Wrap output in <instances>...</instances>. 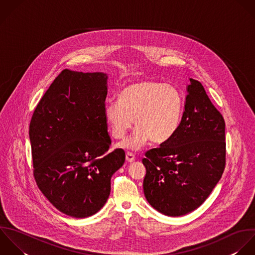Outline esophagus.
I'll use <instances>...</instances> for the list:
<instances>
[{
	"label": "esophagus",
	"mask_w": 255,
	"mask_h": 255,
	"mask_svg": "<svg viewBox=\"0 0 255 255\" xmlns=\"http://www.w3.org/2000/svg\"><path fill=\"white\" fill-rule=\"evenodd\" d=\"M126 161H127L128 163H132L133 161H135V156H134L132 153L127 152V153H126Z\"/></svg>",
	"instance_id": "34e87169"
}]
</instances>
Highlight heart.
Wrapping results in <instances>:
<instances>
[{"mask_svg": "<svg viewBox=\"0 0 255 255\" xmlns=\"http://www.w3.org/2000/svg\"><path fill=\"white\" fill-rule=\"evenodd\" d=\"M182 108V97L175 87L143 79L126 85L119 101H109L104 118L115 139L124 138L135 119L137 128L121 147L138 151L150 139L154 144L169 141L180 125Z\"/></svg>", "mask_w": 255, "mask_h": 255, "instance_id": "obj_1", "label": "heart"}]
</instances>
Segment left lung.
Here are the masks:
<instances>
[{"label":"left lung","instance_id":"left-lung-1","mask_svg":"<svg viewBox=\"0 0 255 255\" xmlns=\"http://www.w3.org/2000/svg\"><path fill=\"white\" fill-rule=\"evenodd\" d=\"M185 110L174 136L148 151L143 182L148 203L180 217L198 209L221 180L226 166V123L202 83L190 78Z\"/></svg>","mask_w":255,"mask_h":255}]
</instances>
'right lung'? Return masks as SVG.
<instances>
[{
	"mask_svg": "<svg viewBox=\"0 0 255 255\" xmlns=\"http://www.w3.org/2000/svg\"><path fill=\"white\" fill-rule=\"evenodd\" d=\"M108 76L62 70L38 102L29 124L33 176L59 212L88 218L105 205L111 177L125 152H108L104 118Z\"/></svg>",
	"mask_w": 255,
	"mask_h": 255,
	"instance_id": "add662e5",
	"label": "right lung"
}]
</instances>
